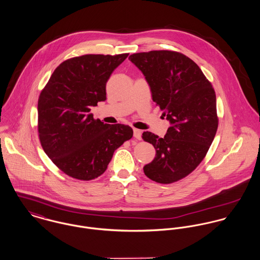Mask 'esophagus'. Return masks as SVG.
<instances>
[{
    "label": "esophagus",
    "mask_w": 260,
    "mask_h": 260,
    "mask_svg": "<svg viewBox=\"0 0 260 260\" xmlns=\"http://www.w3.org/2000/svg\"><path fill=\"white\" fill-rule=\"evenodd\" d=\"M134 137L137 140H141L142 139V131H140L138 128H134Z\"/></svg>",
    "instance_id": "34e87169"
}]
</instances>
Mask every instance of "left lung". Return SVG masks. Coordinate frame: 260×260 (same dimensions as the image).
Listing matches in <instances>:
<instances>
[{
  "mask_svg": "<svg viewBox=\"0 0 260 260\" xmlns=\"http://www.w3.org/2000/svg\"><path fill=\"white\" fill-rule=\"evenodd\" d=\"M128 58L144 74L152 101L171 122L164 138L143 134L156 151L144 174L158 183H173L193 172L212 144L218 126L215 91L200 67L183 54L150 51Z\"/></svg>",
  "mask_w": 260,
  "mask_h": 260,
  "instance_id": "obj_1",
  "label": "left lung"
}]
</instances>
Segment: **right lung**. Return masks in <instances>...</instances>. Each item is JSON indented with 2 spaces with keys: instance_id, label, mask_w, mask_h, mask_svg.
Here are the masks:
<instances>
[{
  "instance_id": "obj_1",
  "label": "right lung",
  "mask_w": 260,
  "mask_h": 260,
  "mask_svg": "<svg viewBox=\"0 0 260 260\" xmlns=\"http://www.w3.org/2000/svg\"><path fill=\"white\" fill-rule=\"evenodd\" d=\"M128 54L85 55L62 61L38 101V131L43 149L58 169L90 180L106 172L114 152L132 139L128 125L94 119L90 108L107 100L106 85Z\"/></svg>"
}]
</instances>
